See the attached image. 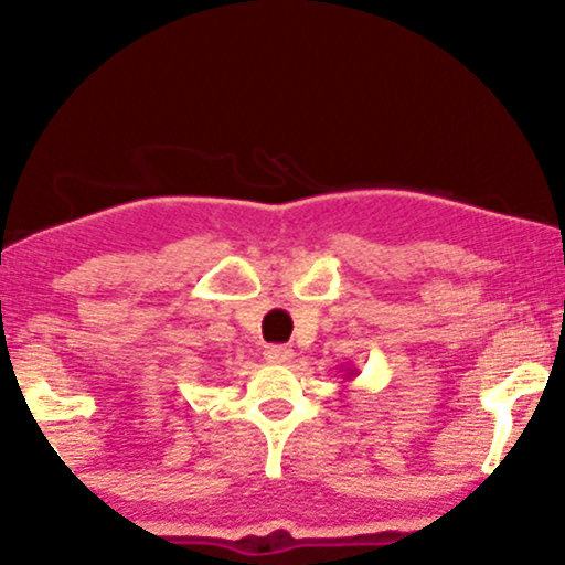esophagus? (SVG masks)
Masks as SVG:
<instances>
[{
    "label": "esophagus",
    "mask_w": 565,
    "mask_h": 565,
    "mask_svg": "<svg viewBox=\"0 0 565 565\" xmlns=\"http://www.w3.org/2000/svg\"><path fill=\"white\" fill-rule=\"evenodd\" d=\"M263 355L268 361H274V364H287V361H291V355H295V350L287 345H268Z\"/></svg>",
    "instance_id": "obj_1"
}]
</instances>
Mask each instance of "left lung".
I'll list each match as a JSON object with an SVG mask.
<instances>
[{"instance_id": "obj_1", "label": "left lung", "mask_w": 565, "mask_h": 565, "mask_svg": "<svg viewBox=\"0 0 565 565\" xmlns=\"http://www.w3.org/2000/svg\"><path fill=\"white\" fill-rule=\"evenodd\" d=\"M355 374H359V372H355V369H345V380H353Z\"/></svg>"}]
</instances>
